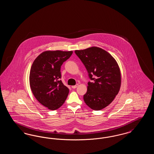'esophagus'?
Masks as SVG:
<instances>
[{"instance_id":"34e87169","label":"esophagus","mask_w":154,"mask_h":154,"mask_svg":"<svg viewBox=\"0 0 154 154\" xmlns=\"http://www.w3.org/2000/svg\"><path fill=\"white\" fill-rule=\"evenodd\" d=\"M77 86H78V84H76L75 85H73V86H72V88H73V89H75V88L77 87Z\"/></svg>"}]
</instances>
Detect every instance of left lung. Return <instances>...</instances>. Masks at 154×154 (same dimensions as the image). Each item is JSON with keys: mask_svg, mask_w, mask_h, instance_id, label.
I'll list each match as a JSON object with an SVG mask.
<instances>
[{"mask_svg": "<svg viewBox=\"0 0 154 154\" xmlns=\"http://www.w3.org/2000/svg\"><path fill=\"white\" fill-rule=\"evenodd\" d=\"M75 54L85 67L89 79L84 100L92 110H100L109 105L119 91L121 73L116 60L109 52L93 47Z\"/></svg>", "mask_w": 154, "mask_h": 154, "instance_id": "8db88e82", "label": "left lung"}]
</instances>
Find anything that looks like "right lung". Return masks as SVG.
Masks as SVG:
<instances>
[{
	"label": "right lung",
	"instance_id": "add662e5",
	"mask_svg": "<svg viewBox=\"0 0 154 154\" xmlns=\"http://www.w3.org/2000/svg\"><path fill=\"white\" fill-rule=\"evenodd\" d=\"M72 51L43 52L34 60L30 72V87L37 100L51 110L65 102L69 90L60 80V67Z\"/></svg>",
	"mask_w": 154,
	"mask_h": 154
}]
</instances>
